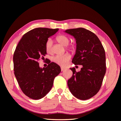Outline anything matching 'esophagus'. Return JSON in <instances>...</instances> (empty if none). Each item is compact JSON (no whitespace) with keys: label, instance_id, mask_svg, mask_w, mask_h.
Returning <instances> with one entry per match:
<instances>
[{"label":"esophagus","instance_id":"esophagus-1","mask_svg":"<svg viewBox=\"0 0 121 121\" xmlns=\"http://www.w3.org/2000/svg\"><path fill=\"white\" fill-rule=\"evenodd\" d=\"M65 68H63V67H61V71H64L65 70Z\"/></svg>","mask_w":121,"mask_h":121}]
</instances>
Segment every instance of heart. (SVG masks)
Wrapping results in <instances>:
<instances>
[{
	"mask_svg": "<svg viewBox=\"0 0 121 121\" xmlns=\"http://www.w3.org/2000/svg\"><path fill=\"white\" fill-rule=\"evenodd\" d=\"M56 40L59 43L63 46H67L69 43V39L68 37L65 35H60L56 37ZM52 44L53 42L51 38H48L46 41L45 44V48L47 53H51L52 52ZM71 58L70 55L68 53H66L63 55H58L53 57V60L54 62L61 65L65 67L67 65L68 61Z\"/></svg>",
	"mask_w": 121,
	"mask_h": 121,
	"instance_id": "b5f03b06",
	"label": "heart"
}]
</instances>
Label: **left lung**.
Instances as JSON below:
<instances>
[{
	"instance_id": "obj_1",
	"label": "left lung",
	"mask_w": 121,
	"mask_h": 121,
	"mask_svg": "<svg viewBox=\"0 0 121 121\" xmlns=\"http://www.w3.org/2000/svg\"><path fill=\"white\" fill-rule=\"evenodd\" d=\"M73 36L76 43V50L72 62L82 65L77 72L70 68L72 77L68 86L72 95L81 100H87L97 94L101 87L105 75V51L98 37L83 28L67 29L65 31Z\"/></svg>"
}]
</instances>
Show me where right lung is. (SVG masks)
Segmentation results:
<instances>
[{"mask_svg": "<svg viewBox=\"0 0 121 121\" xmlns=\"http://www.w3.org/2000/svg\"><path fill=\"white\" fill-rule=\"evenodd\" d=\"M58 30L34 29L24 35L16 48L13 56L14 75L22 92L31 99L38 100L45 96L52 89L54 78L61 72L56 63L49 62L42 68L37 61L47 54L45 44L48 38Z\"/></svg>", "mask_w": 121, "mask_h": 121, "instance_id": "obj_1", "label": "right lung"}]
</instances>
